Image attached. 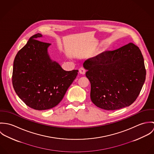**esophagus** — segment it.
<instances>
[{
	"mask_svg": "<svg viewBox=\"0 0 154 154\" xmlns=\"http://www.w3.org/2000/svg\"><path fill=\"white\" fill-rule=\"evenodd\" d=\"M79 72L81 74H82V75H84V74L85 73V72H86V70H85V69L84 68L81 67V68H79Z\"/></svg>",
	"mask_w": 154,
	"mask_h": 154,
	"instance_id": "esophagus-1",
	"label": "esophagus"
}]
</instances>
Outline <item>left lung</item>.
<instances>
[{
    "label": "left lung",
    "mask_w": 154,
    "mask_h": 154,
    "mask_svg": "<svg viewBox=\"0 0 154 154\" xmlns=\"http://www.w3.org/2000/svg\"><path fill=\"white\" fill-rule=\"evenodd\" d=\"M90 97L98 107L115 110L128 107L138 97L146 78L142 53L132 43L86 60Z\"/></svg>",
    "instance_id": "left-lung-1"
}]
</instances>
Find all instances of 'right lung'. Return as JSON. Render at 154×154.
I'll return each mask as SVG.
<instances>
[{
	"label": "right lung",
	"mask_w": 154,
	"mask_h": 154,
	"mask_svg": "<svg viewBox=\"0 0 154 154\" xmlns=\"http://www.w3.org/2000/svg\"><path fill=\"white\" fill-rule=\"evenodd\" d=\"M36 34L15 56L12 84L18 96L30 108L45 110L56 106L78 75L66 71L52 60L48 51L51 44L38 41Z\"/></svg>",
	"instance_id": "right-lung-1"
}]
</instances>
